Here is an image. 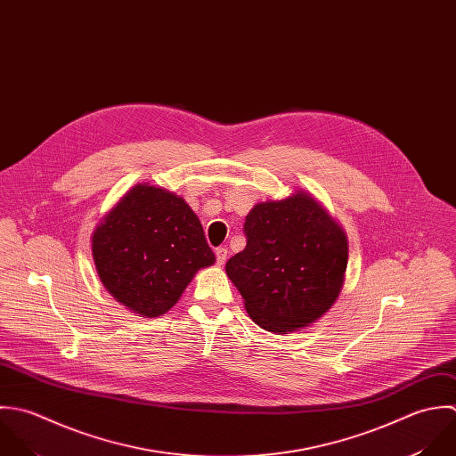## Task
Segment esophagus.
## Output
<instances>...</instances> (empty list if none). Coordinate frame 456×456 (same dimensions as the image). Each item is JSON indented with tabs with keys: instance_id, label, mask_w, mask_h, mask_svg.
I'll use <instances>...</instances> for the list:
<instances>
[{
	"instance_id": "esophagus-1",
	"label": "esophagus",
	"mask_w": 456,
	"mask_h": 456,
	"mask_svg": "<svg viewBox=\"0 0 456 456\" xmlns=\"http://www.w3.org/2000/svg\"><path fill=\"white\" fill-rule=\"evenodd\" d=\"M226 258H228V249H226V248H217V249H216V260H217V264L223 265V264L226 262Z\"/></svg>"
}]
</instances>
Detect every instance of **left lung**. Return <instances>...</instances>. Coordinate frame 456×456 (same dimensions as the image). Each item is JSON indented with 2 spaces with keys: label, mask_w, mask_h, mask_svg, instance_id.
Instances as JSON below:
<instances>
[{
  "label": "left lung",
  "mask_w": 456,
  "mask_h": 456,
  "mask_svg": "<svg viewBox=\"0 0 456 456\" xmlns=\"http://www.w3.org/2000/svg\"><path fill=\"white\" fill-rule=\"evenodd\" d=\"M244 233L248 244L226 262V274L262 329L289 334L330 309L345 281L348 242L311 194L256 203Z\"/></svg>",
  "instance_id": "left-lung-1"
}]
</instances>
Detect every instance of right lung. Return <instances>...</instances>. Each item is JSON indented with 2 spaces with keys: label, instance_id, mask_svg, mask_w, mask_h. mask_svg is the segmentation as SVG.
Returning a JSON list of instances; mask_svg holds the SVG:
<instances>
[{
  "label": "right lung",
  "instance_id": "obj_1",
  "mask_svg": "<svg viewBox=\"0 0 456 456\" xmlns=\"http://www.w3.org/2000/svg\"><path fill=\"white\" fill-rule=\"evenodd\" d=\"M92 255L106 290L145 318L171 309L194 274L216 262L191 207L151 183L134 185L108 212Z\"/></svg>",
  "mask_w": 456,
  "mask_h": 456
}]
</instances>
